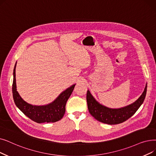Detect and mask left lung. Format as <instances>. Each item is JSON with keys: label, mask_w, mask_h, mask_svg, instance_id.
Wrapping results in <instances>:
<instances>
[{"label": "left lung", "mask_w": 156, "mask_h": 156, "mask_svg": "<svg viewBox=\"0 0 156 156\" xmlns=\"http://www.w3.org/2000/svg\"><path fill=\"white\" fill-rule=\"evenodd\" d=\"M147 85L146 84L144 92L135 102L117 109H113L101 105L92 96L90 91L87 90L88 109L91 115L101 122L110 125L122 123L131 117L144 103L147 93Z\"/></svg>", "instance_id": "8db88e82"}]
</instances>
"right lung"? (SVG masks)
<instances>
[{
	"mask_svg": "<svg viewBox=\"0 0 156 156\" xmlns=\"http://www.w3.org/2000/svg\"><path fill=\"white\" fill-rule=\"evenodd\" d=\"M16 63L13 71L12 96L16 106L27 117L37 123L55 122L61 119L66 112V105L71 95L76 84L62 92L51 103L44 106H35L29 104L20 97L16 90Z\"/></svg>",
	"mask_w": 156,
	"mask_h": 156,
	"instance_id": "1",
	"label": "right lung"
}]
</instances>
